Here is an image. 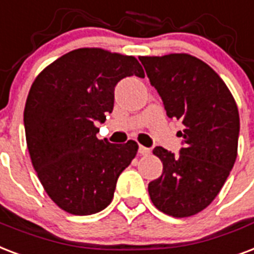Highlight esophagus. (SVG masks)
I'll list each match as a JSON object with an SVG mask.
<instances>
[{
	"mask_svg": "<svg viewBox=\"0 0 254 254\" xmlns=\"http://www.w3.org/2000/svg\"><path fill=\"white\" fill-rule=\"evenodd\" d=\"M139 154L148 155V154H151V149L147 148V147H143V145H139Z\"/></svg>",
	"mask_w": 254,
	"mask_h": 254,
	"instance_id": "1",
	"label": "esophagus"
}]
</instances>
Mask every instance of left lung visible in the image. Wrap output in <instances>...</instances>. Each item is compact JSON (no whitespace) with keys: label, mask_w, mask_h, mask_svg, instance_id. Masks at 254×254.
Here are the masks:
<instances>
[{"label":"left lung","mask_w":254,"mask_h":254,"mask_svg":"<svg viewBox=\"0 0 254 254\" xmlns=\"http://www.w3.org/2000/svg\"><path fill=\"white\" fill-rule=\"evenodd\" d=\"M168 118L182 121L184 147L175 156L155 147L162 176L148 184L154 205L166 215L190 217L211 204L237 158L240 117L219 74L190 54L140 57Z\"/></svg>","instance_id":"1"}]
</instances>
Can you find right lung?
<instances>
[{
  "label": "right lung",
  "mask_w": 254,
  "mask_h": 254,
  "mask_svg": "<svg viewBox=\"0 0 254 254\" xmlns=\"http://www.w3.org/2000/svg\"><path fill=\"white\" fill-rule=\"evenodd\" d=\"M144 78L132 56L76 49L39 72L27 95L23 123L31 163L53 201L71 215L100 212L137 143L99 140L96 122L114 109V88L126 76Z\"/></svg>",
  "instance_id": "obj_1"
}]
</instances>
